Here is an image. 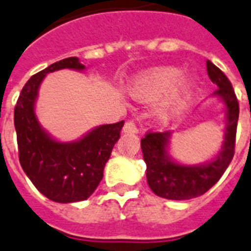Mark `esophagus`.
I'll return each mask as SVG.
<instances>
[{"instance_id": "1", "label": "esophagus", "mask_w": 251, "mask_h": 251, "mask_svg": "<svg viewBox=\"0 0 251 251\" xmlns=\"http://www.w3.org/2000/svg\"><path fill=\"white\" fill-rule=\"evenodd\" d=\"M124 132H130V134H136L138 132V127H136L135 122L129 120L126 121V124L124 125Z\"/></svg>"}]
</instances>
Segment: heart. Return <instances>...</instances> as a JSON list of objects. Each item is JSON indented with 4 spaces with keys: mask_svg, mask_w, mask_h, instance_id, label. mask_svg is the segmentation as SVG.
<instances>
[{
    "mask_svg": "<svg viewBox=\"0 0 251 251\" xmlns=\"http://www.w3.org/2000/svg\"><path fill=\"white\" fill-rule=\"evenodd\" d=\"M180 76V71L173 67L152 69L134 81L131 87L132 97L139 100L150 101L164 97L165 94L172 91L170 97L164 101L158 111L160 119L169 121L182 111L192 87L191 81L179 82Z\"/></svg>",
    "mask_w": 251,
    "mask_h": 251,
    "instance_id": "1",
    "label": "heart"
}]
</instances>
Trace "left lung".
I'll list each match as a JSON object with an SVG mask.
<instances>
[{"mask_svg": "<svg viewBox=\"0 0 251 251\" xmlns=\"http://www.w3.org/2000/svg\"><path fill=\"white\" fill-rule=\"evenodd\" d=\"M207 75L218 90L214 95L226 104L227 127L222 151L213 161L199 166L176 164L168 154L172 132H147L142 139V151L147 164V182L154 195L169 200H189L207 192L221 179L233 158L238 121V100L231 81L210 60L206 62Z\"/></svg>", "mask_w": 251, "mask_h": 251, "instance_id": "1", "label": "left lung"}]
</instances>
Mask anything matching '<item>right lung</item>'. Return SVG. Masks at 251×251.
I'll return each instance as SVG.
<instances>
[{"label": "right lung", "mask_w": 251, "mask_h": 251, "mask_svg": "<svg viewBox=\"0 0 251 251\" xmlns=\"http://www.w3.org/2000/svg\"><path fill=\"white\" fill-rule=\"evenodd\" d=\"M63 68L82 71L85 66L72 56L30 77L16 101L14 125L19 161L26 176L44 196L55 202L68 203L89 199L97 189L124 121L98 126L72 143L52 139L38 124L34 101L45 76Z\"/></svg>", "instance_id": "add662e5"}]
</instances>
